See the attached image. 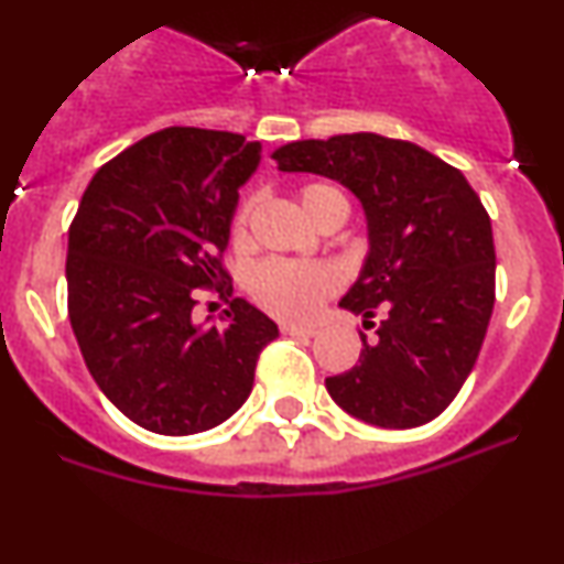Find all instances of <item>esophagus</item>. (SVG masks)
<instances>
[{
	"mask_svg": "<svg viewBox=\"0 0 564 564\" xmlns=\"http://www.w3.org/2000/svg\"><path fill=\"white\" fill-rule=\"evenodd\" d=\"M281 334L291 338H312L317 334L315 328H302V325H281Z\"/></svg>",
	"mask_w": 564,
	"mask_h": 564,
	"instance_id": "obj_1",
	"label": "esophagus"
}]
</instances>
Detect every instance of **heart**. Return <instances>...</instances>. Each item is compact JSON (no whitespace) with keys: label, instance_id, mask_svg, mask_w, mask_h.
<instances>
[{"label":"heart","instance_id":"obj_1","mask_svg":"<svg viewBox=\"0 0 564 564\" xmlns=\"http://www.w3.org/2000/svg\"><path fill=\"white\" fill-rule=\"evenodd\" d=\"M302 213L312 223H323L330 213H349L347 196L330 183H310L300 192ZM249 205L236 213L234 243H247ZM338 289V275L334 268L317 262H289V260H264L249 275V294L262 310L283 321H310L317 307Z\"/></svg>","mask_w":564,"mask_h":564}]
</instances>
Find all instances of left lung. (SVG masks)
<instances>
[{
    "mask_svg": "<svg viewBox=\"0 0 564 564\" xmlns=\"http://www.w3.org/2000/svg\"><path fill=\"white\" fill-rule=\"evenodd\" d=\"M273 160L347 186L368 220V257L338 304L365 323L383 317L372 341L359 330L355 368L325 378L330 399L378 429L431 423L463 389L491 321L497 254L478 194L436 154L378 133L291 141Z\"/></svg>",
    "mask_w": 564,
    "mask_h": 564,
    "instance_id": "obj_1",
    "label": "left lung"
}]
</instances>
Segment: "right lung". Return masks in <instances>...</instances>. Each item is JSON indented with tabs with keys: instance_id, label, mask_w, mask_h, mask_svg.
Wrapping results in <instances>:
<instances>
[{
	"instance_id": "obj_1",
	"label": "right lung",
	"mask_w": 564,
	"mask_h": 564,
	"mask_svg": "<svg viewBox=\"0 0 564 564\" xmlns=\"http://www.w3.org/2000/svg\"><path fill=\"white\" fill-rule=\"evenodd\" d=\"M260 141L165 128L101 165L67 234V315L91 378L141 429L192 436L247 402L278 325L234 300L194 323V289L230 296L220 264Z\"/></svg>"
}]
</instances>
